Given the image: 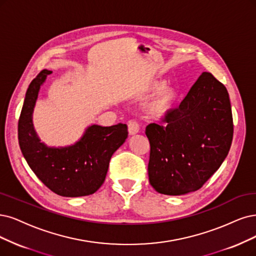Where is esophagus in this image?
I'll list each match as a JSON object with an SVG mask.
<instances>
[{
	"mask_svg": "<svg viewBox=\"0 0 256 256\" xmlns=\"http://www.w3.org/2000/svg\"><path fill=\"white\" fill-rule=\"evenodd\" d=\"M128 126L130 135H136L139 132V124L136 121H130L128 123Z\"/></svg>",
	"mask_w": 256,
	"mask_h": 256,
	"instance_id": "obj_1",
	"label": "esophagus"
}]
</instances>
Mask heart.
<instances>
[{
    "instance_id": "obj_1",
    "label": "heart",
    "mask_w": 256,
    "mask_h": 256,
    "mask_svg": "<svg viewBox=\"0 0 256 256\" xmlns=\"http://www.w3.org/2000/svg\"><path fill=\"white\" fill-rule=\"evenodd\" d=\"M164 83L162 80H152L140 88L139 92L142 94L155 92L146 106V112L150 118H164L176 106L179 98L178 90L170 85L164 87Z\"/></svg>"
}]
</instances>
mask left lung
<instances>
[{
  "instance_id": "8db88e82",
  "label": "left lung",
  "mask_w": 256,
  "mask_h": 256,
  "mask_svg": "<svg viewBox=\"0 0 256 256\" xmlns=\"http://www.w3.org/2000/svg\"><path fill=\"white\" fill-rule=\"evenodd\" d=\"M164 126L146 128L150 153L148 180L164 195L197 191L220 168L232 144L229 94L210 72H202Z\"/></svg>"
}]
</instances>
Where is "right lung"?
<instances>
[{"label":"right lung","mask_w":256,"mask_h":256,"mask_svg":"<svg viewBox=\"0 0 256 256\" xmlns=\"http://www.w3.org/2000/svg\"><path fill=\"white\" fill-rule=\"evenodd\" d=\"M52 72L43 70L27 88L18 126V144L28 166L56 194L81 197L94 194L106 179L112 154L128 138L126 124H92L66 146H48L38 136L32 114L40 88Z\"/></svg>","instance_id":"right-lung-1"}]
</instances>
